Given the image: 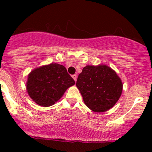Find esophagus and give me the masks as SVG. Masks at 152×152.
I'll use <instances>...</instances> for the list:
<instances>
[{"label":"esophagus","instance_id":"1","mask_svg":"<svg viewBox=\"0 0 152 152\" xmlns=\"http://www.w3.org/2000/svg\"><path fill=\"white\" fill-rule=\"evenodd\" d=\"M72 77H73V79H74L75 82H76V79H77V76H76V74H74V75H73V76H72Z\"/></svg>","mask_w":152,"mask_h":152}]
</instances>
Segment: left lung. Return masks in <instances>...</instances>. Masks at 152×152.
<instances>
[{"instance_id":"left-lung-1","label":"left lung","mask_w":152,"mask_h":152,"mask_svg":"<svg viewBox=\"0 0 152 152\" xmlns=\"http://www.w3.org/2000/svg\"><path fill=\"white\" fill-rule=\"evenodd\" d=\"M76 87L85 104L96 113L111 109L118 101L123 84L115 70L105 65H87L78 76Z\"/></svg>"}]
</instances>
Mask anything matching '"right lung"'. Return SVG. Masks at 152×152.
I'll return each instance as SVG.
<instances>
[{
  "label": "right lung",
  "instance_id": "add662e5",
  "mask_svg": "<svg viewBox=\"0 0 152 152\" xmlns=\"http://www.w3.org/2000/svg\"><path fill=\"white\" fill-rule=\"evenodd\" d=\"M75 81L62 65L51 63L32 70L28 76L26 89L29 96L42 107H50L62 98Z\"/></svg>",
  "mask_w": 152,
  "mask_h": 152
}]
</instances>
